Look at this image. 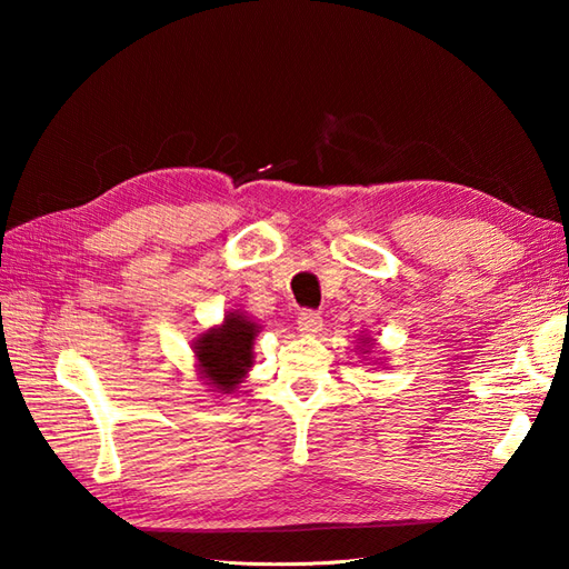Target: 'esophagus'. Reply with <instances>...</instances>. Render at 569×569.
Masks as SVG:
<instances>
[{"instance_id": "esophagus-1", "label": "esophagus", "mask_w": 569, "mask_h": 569, "mask_svg": "<svg viewBox=\"0 0 569 569\" xmlns=\"http://www.w3.org/2000/svg\"><path fill=\"white\" fill-rule=\"evenodd\" d=\"M298 330L303 335H318L322 330V318L318 316L316 310H303L298 316Z\"/></svg>"}]
</instances>
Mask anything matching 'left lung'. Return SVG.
I'll return each mask as SVG.
<instances>
[{"mask_svg":"<svg viewBox=\"0 0 569 569\" xmlns=\"http://www.w3.org/2000/svg\"><path fill=\"white\" fill-rule=\"evenodd\" d=\"M361 340H365V345H369V337H361Z\"/></svg>","mask_w":569,"mask_h":569,"instance_id":"8db88e82","label":"left lung"}]
</instances>
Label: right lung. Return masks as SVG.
<instances>
[{
  "label": "right lung",
  "mask_w": 569,
  "mask_h": 569,
  "mask_svg": "<svg viewBox=\"0 0 569 569\" xmlns=\"http://www.w3.org/2000/svg\"><path fill=\"white\" fill-rule=\"evenodd\" d=\"M259 325L251 322L241 310L227 312L222 325L202 332L192 342L198 359L200 379L217 393H232L247 379L253 365V340Z\"/></svg>",
  "instance_id": "1"
}]
</instances>
